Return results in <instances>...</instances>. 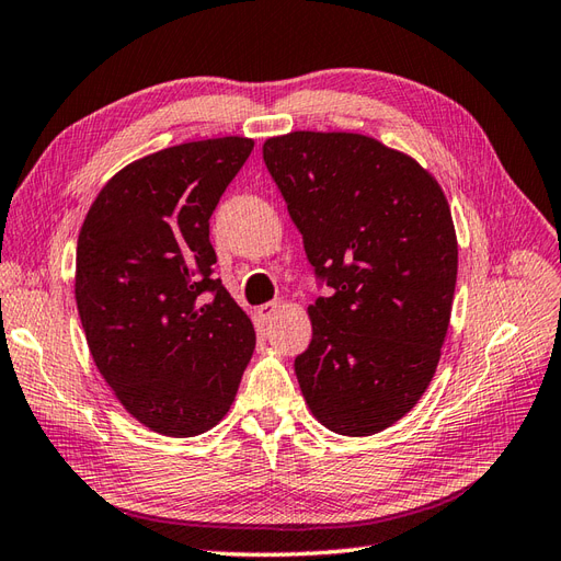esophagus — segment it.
Wrapping results in <instances>:
<instances>
[{
    "label": "esophagus",
    "instance_id": "34e87169",
    "mask_svg": "<svg viewBox=\"0 0 561 561\" xmlns=\"http://www.w3.org/2000/svg\"><path fill=\"white\" fill-rule=\"evenodd\" d=\"M279 310H282V300H270V304L257 306L255 314H257V318H261V322H270Z\"/></svg>",
    "mask_w": 561,
    "mask_h": 561
}]
</instances>
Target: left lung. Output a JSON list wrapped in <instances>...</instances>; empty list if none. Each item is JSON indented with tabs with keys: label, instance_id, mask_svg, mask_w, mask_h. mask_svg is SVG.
Listing matches in <instances>:
<instances>
[{
	"label": "left lung",
	"instance_id": "1",
	"mask_svg": "<svg viewBox=\"0 0 561 561\" xmlns=\"http://www.w3.org/2000/svg\"><path fill=\"white\" fill-rule=\"evenodd\" d=\"M263 158L332 296L308 306L294 363L312 417L371 436L420 403L448 336L457 234L440 184L412 156L357 133L270 137Z\"/></svg>",
	"mask_w": 561,
	"mask_h": 561
}]
</instances>
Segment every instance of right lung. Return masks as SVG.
I'll use <instances>...</instances> for the list:
<instances>
[{"label": "right lung", "instance_id": "1", "mask_svg": "<svg viewBox=\"0 0 561 561\" xmlns=\"http://www.w3.org/2000/svg\"><path fill=\"white\" fill-rule=\"evenodd\" d=\"M253 139L149 153L96 194L78 237L76 304L99 375L156 434H206L232 408L255 329L213 279L208 220Z\"/></svg>", "mask_w": 561, "mask_h": 561}]
</instances>
